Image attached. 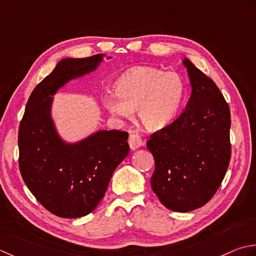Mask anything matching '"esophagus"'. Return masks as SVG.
Masks as SVG:
<instances>
[{
    "label": "esophagus",
    "instance_id": "esophagus-1",
    "mask_svg": "<svg viewBox=\"0 0 256 256\" xmlns=\"http://www.w3.org/2000/svg\"><path fill=\"white\" fill-rule=\"evenodd\" d=\"M128 144H129V147L132 150L138 149L144 144L142 138H140L139 136L136 134H130L129 138H128Z\"/></svg>",
    "mask_w": 256,
    "mask_h": 256
}]
</instances>
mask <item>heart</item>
Returning <instances> with one entry per match:
<instances>
[{"instance_id": "heart-1", "label": "heart", "mask_w": 256, "mask_h": 256, "mask_svg": "<svg viewBox=\"0 0 256 256\" xmlns=\"http://www.w3.org/2000/svg\"><path fill=\"white\" fill-rule=\"evenodd\" d=\"M107 94L102 104L114 117L132 118L137 109L139 120L150 130L169 124L179 114L186 96V85L178 72L140 66L124 74Z\"/></svg>"}]
</instances>
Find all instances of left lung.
Here are the masks:
<instances>
[{
    "label": "left lung",
    "mask_w": 256,
    "mask_h": 256,
    "mask_svg": "<svg viewBox=\"0 0 256 256\" xmlns=\"http://www.w3.org/2000/svg\"><path fill=\"white\" fill-rule=\"evenodd\" d=\"M191 96L184 112L151 134L154 158L151 188L169 210L189 212L214 196L231 158L230 109L220 90L192 62L182 60Z\"/></svg>",
    "instance_id": "left-lung-1"
}]
</instances>
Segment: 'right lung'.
Segmentation results:
<instances>
[{"label": "right lung", "mask_w": 256, "mask_h": 256, "mask_svg": "<svg viewBox=\"0 0 256 256\" xmlns=\"http://www.w3.org/2000/svg\"><path fill=\"white\" fill-rule=\"evenodd\" d=\"M110 56L62 58L34 88L20 124V171L30 191L53 214L76 218L90 214L106 194L114 169L127 157L128 134L97 130L70 142L52 114L54 96L72 80L96 70Z\"/></svg>", "instance_id": "right-lung-1"}]
</instances>
